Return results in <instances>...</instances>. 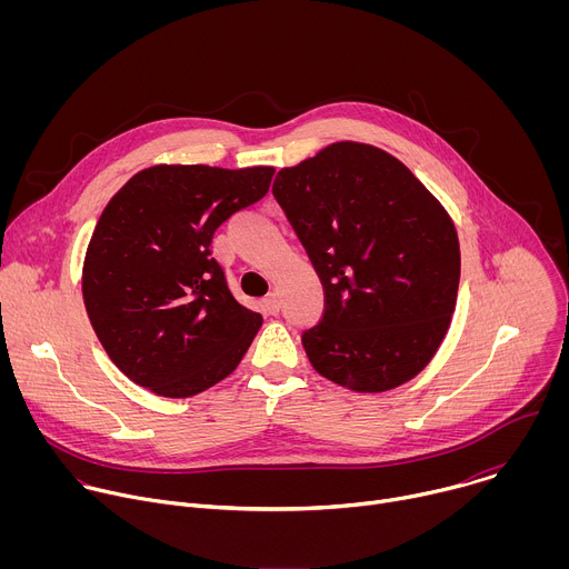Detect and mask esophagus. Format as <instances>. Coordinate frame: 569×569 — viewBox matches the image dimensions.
Segmentation results:
<instances>
[{"label":"esophagus","mask_w":569,"mask_h":569,"mask_svg":"<svg viewBox=\"0 0 569 569\" xmlns=\"http://www.w3.org/2000/svg\"><path fill=\"white\" fill-rule=\"evenodd\" d=\"M261 306H263V310L266 312H270V315H277L279 312V308H281V299H279V295H268L263 301H261Z\"/></svg>","instance_id":"esophagus-1"}]
</instances>
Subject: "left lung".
Wrapping results in <instances>:
<instances>
[{
	"instance_id": "left-lung-1",
	"label": "left lung",
	"mask_w": 569,
	"mask_h": 569,
	"mask_svg": "<svg viewBox=\"0 0 569 569\" xmlns=\"http://www.w3.org/2000/svg\"><path fill=\"white\" fill-rule=\"evenodd\" d=\"M272 193L323 286L301 342L317 373L380 393L421 373L459 290V238L443 204L393 154L338 141L277 173Z\"/></svg>"
}]
</instances>
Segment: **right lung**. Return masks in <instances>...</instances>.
<instances>
[{
	"label": "right lung",
	"instance_id": "obj_1",
	"mask_svg": "<svg viewBox=\"0 0 569 569\" xmlns=\"http://www.w3.org/2000/svg\"><path fill=\"white\" fill-rule=\"evenodd\" d=\"M272 167L157 164L103 209L83 263V301L110 360L157 396L189 398L227 378L263 317L231 295L213 231L259 202Z\"/></svg>",
	"mask_w": 569,
	"mask_h": 569
}]
</instances>
